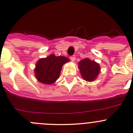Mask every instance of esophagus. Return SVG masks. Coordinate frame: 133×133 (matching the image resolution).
Returning a JSON list of instances; mask_svg holds the SVG:
<instances>
[{
  "label": "esophagus",
  "mask_w": 133,
  "mask_h": 133,
  "mask_svg": "<svg viewBox=\"0 0 133 133\" xmlns=\"http://www.w3.org/2000/svg\"><path fill=\"white\" fill-rule=\"evenodd\" d=\"M70 59L72 61V62H74V61L75 60V56H71L70 57Z\"/></svg>",
  "instance_id": "34e87169"
}]
</instances>
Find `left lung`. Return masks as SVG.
<instances>
[{
    "instance_id": "obj_1",
    "label": "left lung",
    "mask_w": 133,
    "mask_h": 133,
    "mask_svg": "<svg viewBox=\"0 0 133 133\" xmlns=\"http://www.w3.org/2000/svg\"><path fill=\"white\" fill-rule=\"evenodd\" d=\"M78 68L81 77L86 81L92 82L96 80L100 71V66L95 61L85 58L78 63Z\"/></svg>"
}]
</instances>
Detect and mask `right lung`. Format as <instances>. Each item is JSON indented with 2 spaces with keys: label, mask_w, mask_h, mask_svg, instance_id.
Instances as JSON below:
<instances>
[{
  "label": "right lung",
  "mask_w": 133,
  "mask_h": 133,
  "mask_svg": "<svg viewBox=\"0 0 133 133\" xmlns=\"http://www.w3.org/2000/svg\"><path fill=\"white\" fill-rule=\"evenodd\" d=\"M69 62V58L61 56H56L54 54L40 58L34 69L35 78L41 83L52 85L59 78L64 64Z\"/></svg>",
  "instance_id": "1"
}]
</instances>
